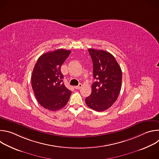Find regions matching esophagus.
Returning <instances> with one entry per match:
<instances>
[{"label":"esophagus","instance_id":"obj_1","mask_svg":"<svg viewBox=\"0 0 159 159\" xmlns=\"http://www.w3.org/2000/svg\"><path fill=\"white\" fill-rule=\"evenodd\" d=\"M82 87V84H79V85L75 86L74 87H75V89H80Z\"/></svg>","mask_w":159,"mask_h":159}]
</instances>
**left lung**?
Masks as SVG:
<instances>
[{"label":"left lung","instance_id":"left-lung-1","mask_svg":"<svg viewBox=\"0 0 159 159\" xmlns=\"http://www.w3.org/2000/svg\"><path fill=\"white\" fill-rule=\"evenodd\" d=\"M93 63V75L96 82L92 85V93L85 99L90 108L103 111L116 101L120 93L122 71L115 58L110 53L93 48L88 50Z\"/></svg>","mask_w":159,"mask_h":159}]
</instances>
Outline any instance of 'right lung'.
<instances>
[{"label":"right lung","instance_id":"1","mask_svg":"<svg viewBox=\"0 0 159 159\" xmlns=\"http://www.w3.org/2000/svg\"><path fill=\"white\" fill-rule=\"evenodd\" d=\"M71 52L58 49L41 55L34 65L31 75V85L40 105L55 111L68 102L72 92L62 82L61 66Z\"/></svg>","mask_w":159,"mask_h":159}]
</instances>
